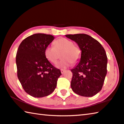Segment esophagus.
Returning <instances> with one entry per match:
<instances>
[{"instance_id":"1","label":"esophagus","mask_w":124,"mask_h":124,"mask_svg":"<svg viewBox=\"0 0 124 124\" xmlns=\"http://www.w3.org/2000/svg\"><path fill=\"white\" fill-rule=\"evenodd\" d=\"M65 71H66V70H61V72L62 74H63V73H64Z\"/></svg>"}]
</instances>
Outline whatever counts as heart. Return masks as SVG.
Returning a JSON list of instances; mask_svg holds the SVG:
<instances>
[{
    "label": "heart",
    "mask_w": 124,
    "mask_h": 124,
    "mask_svg": "<svg viewBox=\"0 0 124 124\" xmlns=\"http://www.w3.org/2000/svg\"><path fill=\"white\" fill-rule=\"evenodd\" d=\"M54 46L46 47L44 54L46 59L52 63H55L59 58L58 52L62 51L61 60L56 64L59 68H66L70 66L72 62L75 64L81 58V51L79 46L74 45L73 42L65 38H61L54 41Z\"/></svg>",
    "instance_id": "1"
}]
</instances>
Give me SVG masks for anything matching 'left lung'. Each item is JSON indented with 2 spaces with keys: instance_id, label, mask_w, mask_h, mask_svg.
Returning <instances> with one entry per match:
<instances>
[{
  "instance_id": "obj_1",
  "label": "left lung",
  "mask_w": 124,
  "mask_h": 124,
  "mask_svg": "<svg viewBox=\"0 0 124 124\" xmlns=\"http://www.w3.org/2000/svg\"><path fill=\"white\" fill-rule=\"evenodd\" d=\"M81 51L78 63L71 70L73 73L71 87L78 95L92 97L101 90L107 74V57L101 44L85 34H68Z\"/></svg>"
}]
</instances>
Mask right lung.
<instances>
[{
	"label": "right lung",
	"instance_id": "add662e5",
	"mask_svg": "<svg viewBox=\"0 0 124 124\" xmlns=\"http://www.w3.org/2000/svg\"><path fill=\"white\" fill-rule=\"evenodd\" d=\"M54 39L51 35L37 33L24 39L18 48L16 57L18 78L24 91L33 97L50 95L62 75L44 54L46 47Z\"/></svg>",
	"mask_w": 124,
	"mask_h": 124
}]
</instances>
